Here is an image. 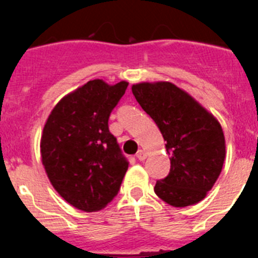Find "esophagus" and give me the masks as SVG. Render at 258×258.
<instances>
[{
  "instance_id": "1",
  "label": "esophagus",
  "mask_w": 258,
  "mask_h": 258,
  "mask_svg": "<svg viewBox=\"0 0 258 258\" xmlns=\"http://www.w3.org/2000/svg\"><path fill=\"white\" fill-rule=\"evenodd\" d=\"M137 157H138V160L143 161L147 157V154H146L145 150H140V151L137 152Z\"/></svg>"
}]
</instances>
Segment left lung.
Returning a JSON list of instances; mask_svg holds the SVG:
<instances>
[{
  "mask_svg": "<svg viewBox=\"0 0 258 258\" xmlns=\"http://www.w3.org/2000/svg\"><path fill=\"white\" fill-rule=\"evenodd\" d=\"M132 92L156 122L170 155L169 174L156 181L155 194L178 208L202 202L220 177L226 156L218 120L169 81L134 84Z\"/></svg>",
  "mask_w": 258,
  "mask_h": 258,
  "instance_id": "8db88e82",
  "label": "left lung"
}]
</instances>
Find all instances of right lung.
<instances>
[{
  "instance_id": "right-lung-1",
  "label": "right lung",
  "mask_w": 258,
  "mask_h": 258,
  "mask_svg": "<svg viewBox=\"0 0 258 258\" xmlns=\"http://www.w3.org/2000/svg\"><path fill=\"white\" fill-rule=\"evenodd\" d=\"M129 83L90 80L55 104L41 136V161L50 183L84 212L103 209L117 195L127 161L108 131V117Z\"/></svg>"
}]
</instances>
